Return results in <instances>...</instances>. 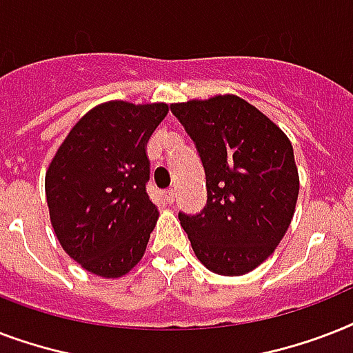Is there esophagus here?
I'll return each mask as SVG.
<instances>
[{"instance_id":"esophagus-1","label":"esophagus","mask_w":353,"mask_h":353,"mask_svg":"<svg viewBox=\"0 0 353 353\" xmlns=\"http://www.w3.org/2000/svg\"><path fill=\"white\" fill-rule=\"evenodd\" d=\"M165 199H166V203H174V201H176V192H174V190H166Z\"/></svg>"}]
</instances>
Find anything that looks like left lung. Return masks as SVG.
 Listing matches in <instances>:
<instances>
[{"instance_id": "obj_1", "label": "left lung", "mask_w": 353, "mask_h": 353, "mask_svg": "<svg viewBox=\"0 0 353 353\" xmlns=\"http://www.w3.org/2000/svg\"><path fill=\"white\" fill-rule=\"evenodd\" d=\"M198 148L207 205L179 212L196 256L212 273L240 276L273 254L295 214L299 170L290 139L236 95L172 104Z\"/></svg>"}]
</instances>
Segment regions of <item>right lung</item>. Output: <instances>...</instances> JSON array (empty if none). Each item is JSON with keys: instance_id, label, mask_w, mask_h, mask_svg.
I'll return each instance as SVG.
<instances>
[{"instance_id": "1", "label": "right lung", "mask_w": 353, "mask_h": 353, "mask_svg": "<svg viewBox=\"0 0 353 353\" xmlns=\"http://www.w3.org/2000/svg\"><path fill=\"white\" fill-rule=\"evenodd\" d=\"M168 104H99L80 119L46 172L51 225L85 271L119 279L143 258L157 207L148 198L146 143Z\"/></svg>"}]
</instances>
